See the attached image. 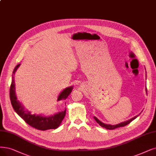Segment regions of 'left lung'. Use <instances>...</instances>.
<instances>
[{"mask_svg": "<svg viewBox=\"0 0 156 156\" xmlns=\"http://www.w3.org/2000/svg\"><path fill=\"white\" fill-rule=\"evenodd\" d=\"M147 88H146V91H147ZM139 115H137V116H134V118H131V119H130V120H127V121H126V122H122V123H119V124H117V125H115V126H111V125H109V124H105V123H102V122H101L100 121L98 118H97L95 116H94L93 118H94V119L95 120V121L99 124L100 126H101V127H104V128H105L106 129H109V130H113V129H116V128H118V127H124V126H127V124H129V123H130V122H131L133 120H134L135 118H136L137 117H138Z\"/></svg>", "mask_w": 156, "mask_h": 156, "instance_id": "left-lung-1", "label": "left lung"}]
</instances>
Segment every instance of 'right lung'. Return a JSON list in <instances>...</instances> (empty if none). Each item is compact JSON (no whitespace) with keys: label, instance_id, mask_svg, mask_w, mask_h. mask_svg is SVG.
Masks as SVG:
<instances>
[{"label":"right lung","instance_id":"right-lung-1","mask_svg":"<svg viewBox=\"0 0 156 156\" xmlns=\"http://www.w3.org/2000/svg\"><path fill=\"white\" fill-rule=\"evenodd\" d=\"M20 64L17 65L13 72L12 76V81L10 86L9 96L11 102L14 110L16 113L19 115L22 119L31 127L36 129L41 130H45L48 129H57L63 121L66 115V109L64 111L55 114L51 116H43L41 115H32L30 112L27 110H25L23 105L17 101V98L15 95V84L14 80V75L15 72L20 66ZM73 90V87L70 86L65 88L62 91L58 98V101L61 100H65Z\"/></svg>","mask_w":156,"mask_h":156}]
</instances>
